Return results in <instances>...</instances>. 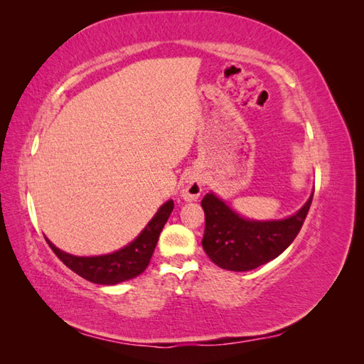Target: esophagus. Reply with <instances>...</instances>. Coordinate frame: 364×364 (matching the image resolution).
Returning <instances> with one entry per match:
<instances>
[{"label": "esophagus", "mask_w": 364, "mask_h": 364, "mask_svg": "<svg viewBox=\"0 0 364 364\" xmlns=\"http://www.w3.org/2000/svg\"><path fill=\"white\" fill-rule=\"evenodd\" d=\"M202 189H203L202 176L196 173L188 175L181 184V197L186 200V202H192V200H197L200 197Z\"/></svg>", "instance_id": "esophagus-1"}]
</instances>
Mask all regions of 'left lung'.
<instances>
[{"label": "left lung", "mask_w": 364, "mask_h": 364, "mask_svg": "<svg viewBox=\"0 0 364 364\" xmlns=\"http://www.w3.org/2000/svg\"><path fill=\"white\" fill-rule=\"evenodd\" d=\"M313 202V194L300 210L282 220H249L227 206L225 202L206 194L203 250L219 267L235 272L257 269L282 255L296 239Z\"/></svg>", "instance_id": "left-lung-1"}]
</instances>
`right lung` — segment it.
<instances>
[{"instance_id":"right-lung-1","label":"right lung","mask_w":364,"mask_h":364,"mask_svg":"<svg viewBox=\"0 0 364 364\" xmlns=\"http://www.w3.org/2000/svg\"><path fill=\"white\" fill-rule=\"evenodd\" d=\"M172 211L173 202L168 200V202L159 208L158 213L153 215V219L146 223L142 233L133 242H129L123 249L109 255H100V257H75V255L59 250L48 239H45L51 247V250L56 253V257L68 269H72L75 274H78L80 277L97 284H117L142 274L146 266H149L161 231L164 228Z\"/></svg>"}]
</instances>
